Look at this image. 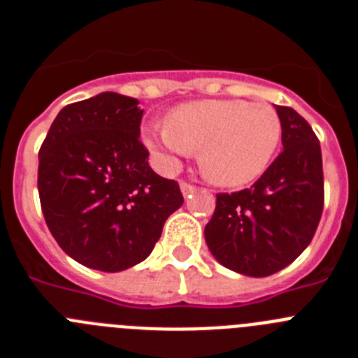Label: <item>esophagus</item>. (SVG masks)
Returning a JSON list of instances; mask_svg holds the SVG:
<instances>
[{"mask_svg":"<svg viewBox=\"0 0 358 358\" xmlns=\"http://www.w3.org/2000/svg\"><path fill=\"white\" fill-rule=\"evenodd\" d=\"M179 186H181V192H182V195H185V197H189V195L194 194L195 189H197L195 186L188 185V182H185V181H181V185H179Z\"/></svg>","mask_w":358,"mask_h":358,"instance_id":"esophagus-1","label":"esophagus"}]
</instances>
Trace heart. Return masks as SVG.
Here are the masks:
<instances>
[{"mask_svg":"<svg viewBox=\"0 0 358 358\" xmlns=\"http://www.w3.org/2000/svg\"><path fill=\"white\" fill-rule=\"evenodd\" d=\"M156 163L177 169L199 150V166L218 186H242L267 170L281 141V122L268 103L197 100L173 107L161 127L145 129Z\"/></svg>","mask_w":358,"mask_h":358,"instance_id":"b5f03b06","label":"heart"}]
</instances>
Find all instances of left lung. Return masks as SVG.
Listing matches in <instances>:
<instances>
[{
  "label": "left lung",
  "mask_w": 358,
  "mask_h": 358,
  "mask_svg": "<svg viewBox=\"0 0 358 358\" xmlns=\"http://www.w3.org/2000/svg\"><path fill=\"white\" fill-rule=\"evenodd\" d=\"M283 150L248 189L218 194L204 229L218 264L264 278L292 264L314 238L324 204L321 145L303 116L276 106Z\"/></svg>",
  "instance_id": "1"
}]
</instances>
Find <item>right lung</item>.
I'll list each match as a JSON object with an SVG mask.
<instances>
[{
    "instance_id": "1",
    "label": "right lung",
    "mask_w": 358,
    "mask_h": 358,
    "mask_svg": "<svg viewBox=\"0 0 358 358\" xmlns=\"http://www.w3.org/2000/svg\"><path fill=\"white\" fill-rule=\"evenodd\" d=\"M138 103L110 91L69 103L39 150L37 188L50 233L73 260L103 273L143 262L185 202L176 181L148 166Z\"/></svg>"
}]
</instances>
